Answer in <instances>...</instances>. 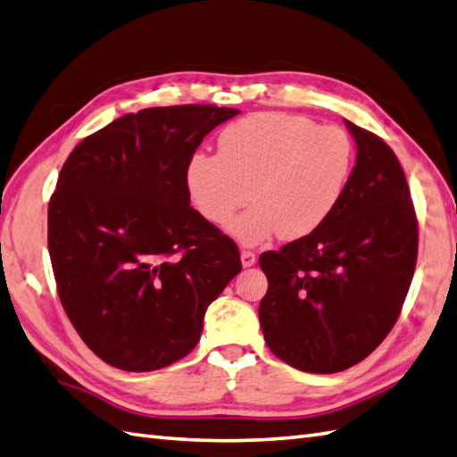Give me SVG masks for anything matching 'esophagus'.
<instances>
[{
  "label": "esophagus",
  "mask_w": 457,
  "mask_h": 457,
  "mask_svg": "<svg viewBox=\"0 0 457 457\" xmlns=\"http://www.w3.org/2000/svg\"><path fill=\"white\" fill-rule=\"evenodd\" d=\"M254 261H257V257H254L253 251H241V264H243V267H253Z\"/></svg>",
  "instance_id": "34e87169"
}]
</instances>
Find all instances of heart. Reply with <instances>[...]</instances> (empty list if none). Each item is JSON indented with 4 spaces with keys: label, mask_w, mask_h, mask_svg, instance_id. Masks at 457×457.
<instances>
[{
    "label": "heart",
    "mask_w": 457,
    "mask_h": 457,
    "mask_svg": "<svg viewBox=\"0 0 457 457\" xmlns=\"http://www.w3.org/2000/svg\"><path fill=\"white\" fill-rule=\"evenodd\" d=\"M218 155L198 154L188 163L187 187L196 210L243 243L278 231L282 239L310 236L331 218L354 167L350 136L338 126H317L288 112H257L228 126Z\"/></svg>",
    "instance_id": "1"
}]
</instances>
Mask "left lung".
Masks as SVG:
<instances>
[{"instance_id": "8db88e82", "label": "left lung", "mask_w": 457, "mask_h": 457, "mask_svg": "<svg viewBox=\"0 0 457 457\" xmlns=\"http://www.w3.org/2000/svg\"><path fill=\"white\" fill-rule=\"evenodd\" d=\"M356 165L325 224L259 257L261 328L282 362L312 374L358 364L394 328L415 274L419 228L394 150L346 120Z\"/></svg>"}]
</instances>
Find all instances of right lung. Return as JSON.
<instances>
[{"instance_id": "obj_1", "label": "right lung", "mask_w": 457, "mask_h": 457, "mask_svg": "<svg viewBox=\"0 0 457 457\" xmlns=\"http://www.w3.org/2000/svg\"><path fill=\"white\" fill-rule=\"evenodd\" d=\"M239 111L177 104L124 114L81 140L48 204L60 302L95 354L152 372L198 343L239 249L190 206L188 163Z\"/></svg>"}]
</instances>
